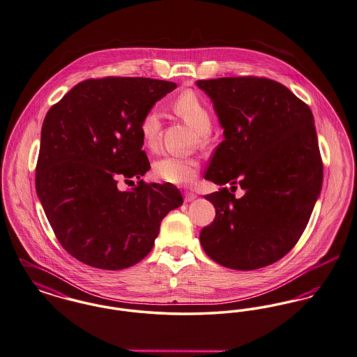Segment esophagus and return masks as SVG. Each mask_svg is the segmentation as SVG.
I'll return each instance as SVG.
<instances>
[{
    "label": "esophagus",
    "instance_id": "obj_1",
    "mask_svg": "<svg viewBox=\"0 0 357 357\" xmlns=\"http://www.w3.org/2000/svg\"><path fill=\"white\" fill-rule=\"evenodd\" d=\"M183 197H185V202H192V201L197 198V194L190 192V191H185Z\"/></svg>",
    "mask_w": 357,
    "mask_h": 357
}]
</instances>
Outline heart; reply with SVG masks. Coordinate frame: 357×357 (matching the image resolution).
<instances>
[{"instance_id": "heart-1", "label": "heart", "mask_w": 357, "mask_h": 357, "mask_svg": "<svg viewBox=\"0 0 357 357\" xmlns=\"http://www.w3.org/2000/svg\"><path fill=\"white\" fill-rule=\"evenodd\" d=\"M172 112L183 120L188 126L194 128L199 139L204 140L211 129V114L209 107L202 98L194 91H183L171 104ZM162 116L158 109H149L143 116L139 132L142 143L149 152H155L160 144ZM199 169V162L194 158H175L163 156L153 163V175L171 185L186 186L195 181Z\"/></svg>"}]
</instances>
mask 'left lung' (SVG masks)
Returning a JSON list of instances; mask_svg holds the SVG:
<instances>
[{"instance_id":"1","label":"left lung","mask_w":357,"mask_h":357,"mask_svg":"<svg viewBox=\"0 0 357 357\" xmlns=\"http://www.w3.org/2000/svg\"><path fill=\"white\" fill-rule=\"evenodd\" d=\"M224 129L205 179L214 221L199 240L215 263L240 271L270 266L293 250L322 188L324 167L310 107L267 78L197 81ZM246 191L241 199L225 188Z\"/></svg>"}]
</instances>
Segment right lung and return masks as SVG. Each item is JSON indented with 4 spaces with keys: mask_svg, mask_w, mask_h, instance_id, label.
Returning <instances> with one entry per match:
<instances>
[{
    "mask_svg": "<svg viewBox=\"0 0 357 357\" xmlns=\"http://www.w3.org/2000/svg\"><path fill=\"white\" fill-rule=\"evenodd\" d=\"M175 87L151 78L86 79L44 119L36 192L62 247L90 267L116 271L143 260L162 220L183 204L171 183L117 188L119 178L140 179L151 168L140 121Z\"/></svg>",
    "mask_w": 357,
    "mask_h": 357,
    "instance_id": "add662e5",
    "label": "right lung"
}]
</instances>
